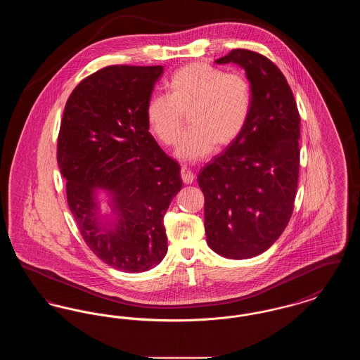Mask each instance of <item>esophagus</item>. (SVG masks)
<instances>
[{"instance_id": "1", "label": "esophagus", "mask_w": 360, "mask_h": 360, "mask_svg": "<svg viewBox=\"0 0 360 360\" xmlns=\"http://www.w3.org/2000/svg\"><path fill=\"white\" fill-rule=\"evenodd\" d=\"M181 176H182L184 184H186V185L193 184V182H194V178H195L194 172H191V170H190L188 167H186V166H184V167L181 169Z\"/></svg>"}]
</instances>
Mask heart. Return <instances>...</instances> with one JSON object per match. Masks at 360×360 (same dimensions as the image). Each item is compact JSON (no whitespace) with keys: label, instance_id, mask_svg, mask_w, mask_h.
<instances>
[{"label":"heart","instance_id":"b5f03b06","mask_svg":"<svg viewBox=\"0 0 360 360\" xmlns=\"http://www.w3.org/2000/svg\"><path fill=\"white\" fill-rule=\"evenodd\" d=\"M167 96H153L146 106L150 131L162 144L174 146L188 115L191 128L181 140L175 156L182 162L204 160L214 146L223 148L243 132L252 94L240 72H224L205 62L176 70L166 85Z\"/></svg>","mask_w":360,"mask_h":360}]
</instances>
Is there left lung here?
<instances>
[{"label": "left lung", "mask_w": 360, "mask_h": 360, "mask_svg": "<svg viewBox=\"0 0 360 360\" xmlns=\"http://www.w3.org/2000/svg\"><path fill=\"white\" fill-rule=\"evenodd\" d=\"M245 71L252 103L240 136L198 174L207 245L228 259L269 250L289 224L300 172V113L282 71L266 56L232 50L216 63Z\"/></svg>", "instance_id": "1"}]
</instances>
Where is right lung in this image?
Wrapping results in <instances>:
<instances>
[{"label":"right lung","mask_w":360,"mask_h":360,"mask_svg":"<svg viewBox=\"0 0 360 360\" xmlns=\"http://www.w3.org/2000/svg\"><path fill=\"white\" fill-rule=\"evenodd\" d=\"M162 66H108L70 94L58 165L70 210L87 247L124 273H143L167 254L163 217L182 188L179 165L148 132L146 106ZM108 195L103 215L96 194Z\"/></svg>","instance_id":"add662e5"}]
</instances>
